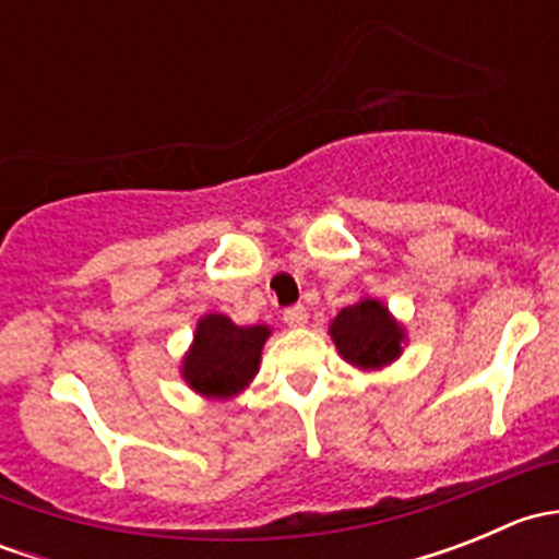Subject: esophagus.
Wrapping results in <instances>:
<instances>
[{
  "label": "esophagus",
  "instance_id": "obj_1",
  "mask_svg": "<svg viewBox=\"0 0 559 559\" xmlns=\"http://www.w3.org/2000/svg\"><path fill=\"white\" fill-rule=\"evenodd\" d=\"M284 321L289 326H306L308 324V311L302 306H292L284 311Z\"/></svg>",
  "mask_w": 559,
  "mask_h": 559
}]
</instances>
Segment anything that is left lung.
<instances>
[{
  "instance_id": "1",
  "label": "left lung",
  "mask_w": 559,
  "mask_h": 559,
  "mask_svg": "<svg viewBox=\"0 0 559 559\" xmlns=\"http://www.w3.org/2000/svg\"><path fill=\"white\" fill-rule=\"evenodd\" d=\"M332 341L343 359L359 368H381L400 354L403 332L379 300H359L343 308L330 324Z\"/></svg>"
}]
</instances>
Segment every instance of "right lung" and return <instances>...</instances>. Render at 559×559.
Wrapping results in <instances>:
<instances>
[{"label": "right lung", "mask_w": 559, "mask_h": 559, "mask_svg": "<svg viewBox=\"0 0 559 559\" xmlns=\"http://www.w3.org/2000/svg\"><path fill=\"white\" fill-rule=\"evenodd\" d=\"M267 326H238L222 313L197 324L194 346L183 359V379L207 397H229L253 379Z\"/></svg>", "instance_id": "right-lung-1"}]
</instances>
